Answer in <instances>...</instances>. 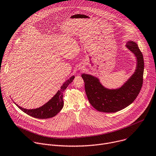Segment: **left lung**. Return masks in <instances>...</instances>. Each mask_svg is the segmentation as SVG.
Masks as SVG:
<instances>
[{
	"instance_id": "obj_1",
	"label": "left lung",
	"mask_w": 156,
	"mask_h": 156,
	"mask_svg": "<svg viewBox=\"0 0 156 156\" xmlns=\"http://www.w3.org/2000/svg\"><path fill=\"white\" fill-rule=\"evenodd\" d=\"M126 47L136 56L137 68L134 74L121 88L116 90L105 88L96 77L82 74L88 101L98 111L115 112L124 109L134 101L141 89L144 73L143 54L135 42H128Z\"/></svg>"
}]
</instances>
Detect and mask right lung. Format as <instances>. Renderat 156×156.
<instances>
[{
    "label": "right lung",
    "instance_id": "obj_1",
    "mask_svg": "<svg viewBox=\"0 0 156 156\" xmlns=\"http://www.w3.org/2000/svg\"><path fill=\"white\" fill-rule=\"evenodd\" d=\"M74 79V76L71 77L66 82H65L63 85L61 87L60 90H59L56 94L45 105L41 108L35 109H24L18 105H16L22 111L25 112L32 117L37 119H48L55 116L63 107V93L65 90L68 86L73 82Z\"/></svg>",
    "mask_w": 156,
    "mask_h": 156
}]
</instances>
